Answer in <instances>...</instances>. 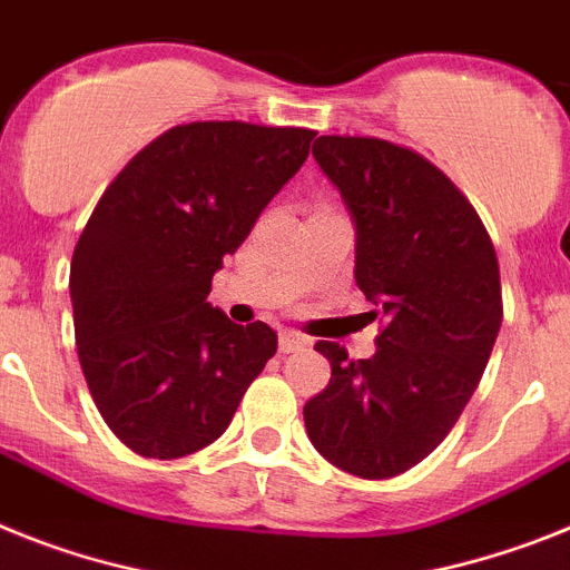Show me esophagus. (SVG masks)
Segmentation results:
<instances>
[{"label": "esophagus", "mask_w": 570, "mask_h": 570, "mask_svg": "<svg viewBox=\"0 0 570 570\" xmlns=\"http://www.w3.org/2000/svg\"><path fill=\"white\" fill-rule=\"evenodd\" d=\"M307 344H309V338L301 336V333H295V330H284V333H281V338H277V347H281V353L304 351Z\"/></svg>", "instance_id": "34e87169"}]
</instances>
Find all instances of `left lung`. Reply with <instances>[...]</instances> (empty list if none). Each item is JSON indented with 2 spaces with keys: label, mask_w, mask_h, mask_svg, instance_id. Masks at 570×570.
Wrapping results in <instances>:
<instances>
[{
  "label": "left lung",
  "mask_w": 570,
  "mask_h": 570,
  "mask_svg": "<svg viewBox=\"0 0 570 570\" xmlns=\"http://www.w3.org/2000/svg\"><path fill=\"white\" fill-rule=\"evenodd\" d=\"M315 161L356 223V284L382 315L376 353L318 342L330 382L304 405L313 446L358 478H394L443 443L499 336V257L438 165L374 136H322Z\"/></svg>",
  "instance_id": "8db88e82"
}]
</instances>
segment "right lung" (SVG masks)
Segmentation results:
<instances>
[{
	"instance_id": "1",
	"label": "right lung",
	"mask_w": 570,
	"mask_h": 570,
	"mask_svg": "<svg viewBox=\"0 0 570 570\" xmlns=\"http://www.w3.org/2000/svg\"><path fill=\"white\" fill-rule=\"evenodd\" d=\"M313 138L304 127L179 124L95 205L71 255L75 342L100 417L138 455L174 461L214 443L275 356L269 324H234L205 298Z\"/></svg>"
}]
</instances>
